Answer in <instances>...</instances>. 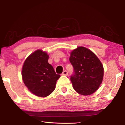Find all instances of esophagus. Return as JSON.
I'll return each instance as SVG.
<instances>
[{
    "instance_id": "34e87169",
    "label": "esophagus",
    "mask_w": 125,
    "mask_h": 125,
    "mask_svg": "<svg viewBox=\"0 0 125 125\" xmlns=\"http://www.w3.org/2000/svg\"><path fill=\"white\" fill-rule=\"evenodd\" d=\"M68 74V72L67 71H64L63 72V73H62V75H67Z\"/></svg>"
}]
</instances>
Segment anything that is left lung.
<instances>
[{"label": "left lung", "mask_w": 125, "mask_h": 125, "mask_svg": "<svg viewBox=\"0 0 125 125\" xmlns=\"http://www.w3.org/2000/svg\"><path fill=\"white\" fill-rule=\"evenodd\" d=\"M73 67L70 79L73 88L83 95L92 94L102 83L104 68L94 53L84 47L73 50L69 58Z\"/></svg>", "instance_id": "8db88e82"}]
</instances>
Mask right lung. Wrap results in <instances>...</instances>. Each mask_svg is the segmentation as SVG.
Here are the masks:
<instances>
[{"mask_svg":"<svg viewBox=\"0 0 125 125\" xmlns=\"http://www.w3.org/2000/svg\"><path fill=\"white\" fill-rule=\"evenodd\" d=\"M48 60L47 53L37 50L30 55L23 65L22 77L25 85L38 96L45 97L51 94L60 77Z\"/></svg>","mask_w":125,"mask_h":125,"instance_id":"add662e5","label":"right lung"}]
</instances>
